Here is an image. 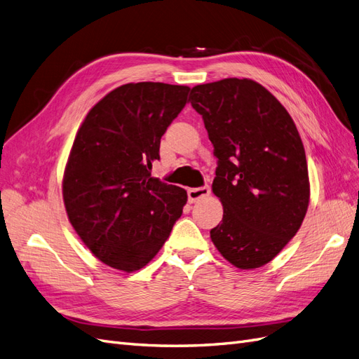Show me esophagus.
Instances as JSON below:
<instances>
[{"mask_svg": "<svg viewBox=\"0 0 359 359\" xmlns=\"http://www.w3.org/2000/svg\"><path fill=\"white\" fill-rule=\"evenodd\" d=\"M211 189L208 186H203V187H196V189H190L189 190V201L193 202H198L199 199H203L206 196H210Z\"/></svg>", "mask_w": 359, "mask_h": 359, "instance_id": "34e87169", "label": "esophagus"}]
</instances>
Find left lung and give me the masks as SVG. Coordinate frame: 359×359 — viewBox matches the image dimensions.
<instances>
[{
    "label": "left lung",
    "instance_id": "1",
    "mask_svg": "<svg viewBox=\"0 0 359 359\" xmlns=\"http://www.w3.org/2000/svg\"><path fill=\"white\" fill-rule=\"evenodd\" d=\"M189 100L217 157L212 191L224 212L211 240L236 268L262 266L295 236L309 208V169L297 126L252 79L196 85Z\"/></svg>",
    "mask_w": 359,
    "mask_h": 359
}]
</instances>
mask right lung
I'll return each instance as SVG.
<instances>
[{"instance_id":"add662e5","label":"right lung","mask_w":359,"mask_h":359,"mask_svg":"<svg viewBox=\"0 0 359 359\" xmlns=\"http://www.w3.org/2000/svg\"><path fill=\"white\" fill-rule=\"evenodd\" d=\"M190 88L126 83L86 115L62 180L69 220L83 244L115 269L144 268L165 244L187 191L151 177L160 139Z\"/></svg>"}]
</instances>
